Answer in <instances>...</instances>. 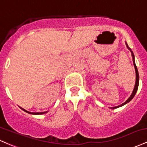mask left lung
I'll return each mask as SVG.
<instances>
[{
    "label": "left lung",
    "mask_w": 147,
    "mask_h": 147,
    "mask_svg": "<svg viewBox=\"0 0 147 147\" xmlns=\"http://www.w3.org/2000/svg\"><path fill=\"white\" fill-rule=\"evenodd\" d=\"M126 47L128 48V50L130 51L131 52V55H132V57H133V65H134V67H135V70H136V84H135V87H134V89H133V91L132 92L131 95L130 96L129 98L127 99L126 101L124 102V103H122V104L118 105V106H115V107H112V108H110V109H116V108H119V107H121L123 106V105L127 104L128 103H129L131 100L133 99V97L135 96V95H136L137 91H138V86H139V74H138V68H137L136 67V62H135V56H134V54H133V51H132V50L131 49H130L129 47H128V44H127V43L126 42Z\"/></svg>",
    "instance_id": "left-lung-1"
}]
</instances>
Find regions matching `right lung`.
Listing matches in <instances>:
<instances>
[{"label": "right lung", "instance_id": "add662e5", "mask_svg": "<svg viewBox=\"0 0 147 147\" xmlns=\"http://www.w3.org/2000/svg\"><path fill=\"white\" fill-rule=\"evenodd\" d=\"M20 108L21 110H24V112H26V113H29V114H31V115H43V114H45V113H48V111H47V112H42V113H31V112H28V111H27V110H26L25 109H24V108H21L20 107Z\"/></svg>", "mask_w": 147, "mask_h": 147}]
</instances>
